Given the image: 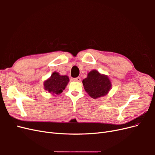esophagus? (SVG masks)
Listing matches in <instances>:
<instances>
[{"label":"esophagus","mask_w":155,"mask_h":155,"mask_svg":"<svg viewBox=\"0 0 155 155\" xmlns=\"http://www.w3.org/2000/svg\"><path fill=\"white\" fill-rule=\"evenodd\" d=\"M73 80L74 81H78V82H80L81 81V79L79 78V77H78V78H74L73 79Z\"/></svg>","instance_id":"1"}]
</instances>
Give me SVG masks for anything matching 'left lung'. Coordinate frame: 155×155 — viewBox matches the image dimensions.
<instances>
[{
  "instance_id": "obj_1",
  "label": "left lung",
  "mask_w": 155,
  "mask_h": 155,
  "mask_svg": "<svg viewBox=\"0 0 155 155\" xmlns=\"http://www.w3.org/2000/svg\"><path fill=\"white\" fill-rule=\"evenodd\" d=\"M83 84L85 91L94 99L106 95L111 88L109 78L94 70L88 74Z\"/></svg>"
}]
</instances>
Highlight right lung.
I'll list each match as a JSON object with an SVG mask.
<instances>
[{"mask_svg":"<svg viewBox=\"0 0 155 155\" xmlns=\"http://www.w3.org/2000/svg\"><path fill=\"white\" fill-rule=\"evenodd\" d=\"M69 81L67 76H60L58 72H54L51 77L44 83L45 89L50 93L59 95L61 93Z\"/></svg>","mask_w":155,"mask_h":155,"instance_id":"add662e5","label":"right lung"}]
</instances>
